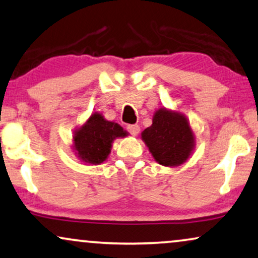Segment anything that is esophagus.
<instances>
[{
    "instance_id": "1",
    "label": "esophagus",
    "mask_w": 258,
    "mask_h": 258,
    "mask_svg": "<svg viewBox=\"0 0 258 258\" xmlns=\"http://www.w3.org/2000/svg\"><path fill=\"white\" fill-rule=\"evenodd\" d=\"M126 129H128V132H129L130 134H132L133 136H136L137 134L140 133V126L137 125V124H132V125H128V128H126Z\"/></svg>"
}]
</instances>
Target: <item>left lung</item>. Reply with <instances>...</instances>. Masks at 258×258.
Here are the masks:
<instances>
[{
	"label": "left lung",
	"mask_w": 258,
	"mask_h": 258,
	"mask_svg": "<svg viewBox=\"0 0 258 258\" xmlns=\"http://www.w3.org/2000/svg\"><path fill=\"white\" fill-rule=\"evenodd\" d=\"M141 139L160 165L176 167L189 159L196 137L186 116L161 108L153 116V124L145 129Z\"/></svg>",
	"instance_id": "8db88e82"
}]
</instances>
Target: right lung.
I'll list each match as a JSON object with an SVG mask.
<instances>
[{
  "instance_id": "add662e5",
  "label": "right lung",
  "mask_w": 258,
  "mask_h": 258,
  "mask_svg": "<svg viewBox=\"0 0 258 258\" xmlns=\"http://www.w3.org/2000/svg\"><path fill=\"white\" fill-rule=\"evenodd\" d=\"M128 136L118 123L106 121L99 112H93L73 134V152L84 165H99L108 159L113 140Z\"/></svg>"
}]
</instances>
